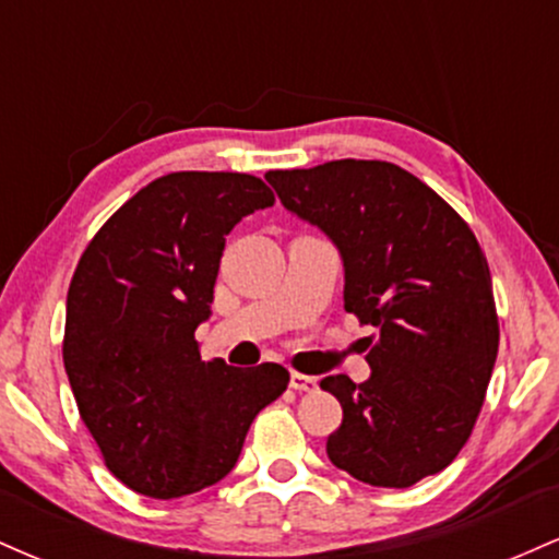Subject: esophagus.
Returning <instances> with one entry per match:
<instances>
[{"mask_svg":"<svg viewBox=\"0 0 559 559\" xmlns=\"http://www.w3.org/2000/svg\"><path fill=\"white\" fill-rule=\"evenodd\" d=\"M288 386L294 391H316L318 389V381L312 376H301V373H294L292 370V378H288Z\"/></svg>","mask_w":559,"mask_h":559,"instance_id":"esophagus-1","label":"esophagus"}]
</instances>
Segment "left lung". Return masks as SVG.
Returning a JSON list of instances; mask_svg holds the SVG:
<instances>
[{
    "instance_id": "1",
    "label": "left lung",
    "mask_w": 559,
    "mask_h": 559,
    "mask_svg": "<svg viewBox=\"0 0 559 559\" xmlns=\"http://www.w3.org/2000/svg\"><path fill=\"white\" fill-rule=\"evenodd\" d=\"M265 178L288 213L333 241L344 310L376 329L368 381H320L344 409L329 460L383 489L444 471L476 426L499 349L489 262L473 230L420 178L381 159Z\"/></svg>"
}]
</instances>
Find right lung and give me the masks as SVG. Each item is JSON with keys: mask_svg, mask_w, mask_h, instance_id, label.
Segmentation results:
<instances>
[{"mask_svg": "<svg viewBox=\"0 0 559 559\" xmlns=\"http://www.w3.org/2000/svg\"><path fill=\"white\" fill-rule=\"evenodd\" d=\"M275 197L247 173H168L86 247L68 288L62 360L107 467L128 489L176 499L234 471L249 426L288 386L284 365L204 362L226 236Z\"/></svg>", "mask_w": 559, "mask_h": 559, "instance_id": "1", "label": "right lung"}]
</instances>
